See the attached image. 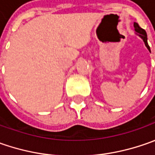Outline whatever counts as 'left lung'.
Masks as SVG:
<instances>
[{"mask_svg": "<svg viewBox=\"0 0 155 155\" xmlns=\"http://www.w3.org/2000/svg\"><path fill=\"white\" fill-rule=\"evenodd\" d=\"M134 30H135V32H137V33H139L140 37L141 38V39H143V41H144L145 45H146V46L147 47V49L150 51V47H149V45H148V44H147V37L146 31H145L144 29H142V28L139 26V24H138V23H136V22H134Z\"/></svg>", "mask_w": 155, "mask_h": 155, "instance_id": "8db88e82", "label": "left lung"}]
</instances>
